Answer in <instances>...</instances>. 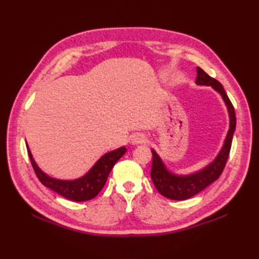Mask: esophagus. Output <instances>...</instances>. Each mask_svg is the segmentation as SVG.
I'll list each match as a JSON object with an SVG mask.
<instances>
[{
    "label": "esophagus",
    "mask_w": 259,
    "mask_h": 259,
    "mask_svg": "<svg viewBox=\"0 0 259 259\" xmlns=\"http://www.w3.org/2000/svg\"><path fill=\"white\" fill-rule=\"evenodd\" d=\"M131 142H133V145H144L147 144L148 139L144 134H135L131 137Z\"/></svg>",
    "instance_id": "obj_1"
}]
</instances>
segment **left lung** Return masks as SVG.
<instances>
[{"mask_svg":"<svg viewBox=\"0 0 259 259\" xmlns=\"http://www.w3.org/2000/svg\"><path fill=\"white\" fill-rule=\"evenodd\" d=\"M196 83L200 85H211L214 90L221 93L228 109L230 119L229 130L222 150L219 151L216 159L200 171L188 176H177L170 172L161 161L160 157L158 156V153L155 150H151L152 167L150 175L153 185L162 196L172 200H185L190 197H194L221 177L229 157L233 136L236 129L235 109L221 82L211 78L202 69L197 67Z\"/></svg>","mask_w":259,"mask_h":259,"instance_id":"8db88e82","label":"left lung"}]
</instances>
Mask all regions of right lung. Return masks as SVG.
Masks as SVG:
<instances>
[{"label": "right lung", "mask_w": 259, "mask_h": 259, "mask_svg": "<svg viewBox=\"0 0 259 259\" xmlns=\"http://www.w3.org/2000/svg\"><path fill=\"white\" fill-rule=\"evenodd\" d=\"M26 148L32 167L34 169L38 180H40L46 187H48V188L52 189L53 191H56L57 194L61 195L62 197L72 201H85L93 199V198L101 191L103 186L106 185L108 176L112 170L115 162H117L126 151L125 147H121L119 149H115L113 151L106 153V155L99 159L95 166L89 170V172L79 179L60 180L49 177L48 175L43 172L35 163L27 145Z\"/></svg>", "instance_id": "1"}]
</instances>
